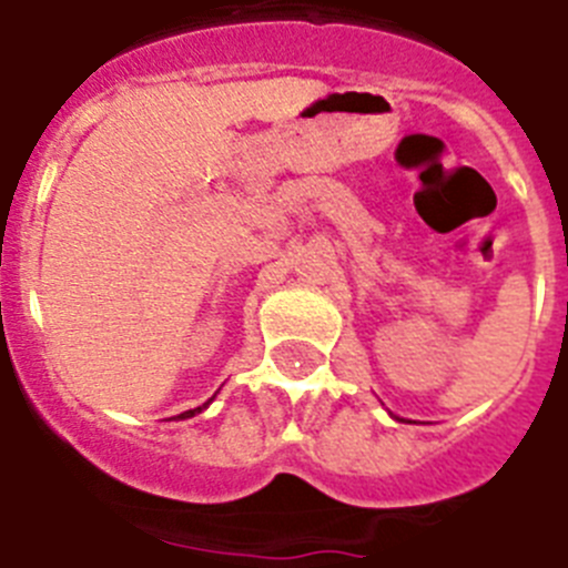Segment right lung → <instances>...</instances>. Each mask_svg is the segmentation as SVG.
<instances>
[{
    "mask_svg": "<svg viewBox=\"0 0 568 568\" xmlns=\"http://www.w3.org/2000/svg\"><path fill=\"white\" fill-rule=\"evenodd\" d=\"M202 408H191V412H185V414H180V417H194V414H200Z\"/></svg>",
    "mask_w": 568,
    "mask_h": 568,
    "instance_id": "obj_1",
    "label": "right lung"
}]
</instances>
